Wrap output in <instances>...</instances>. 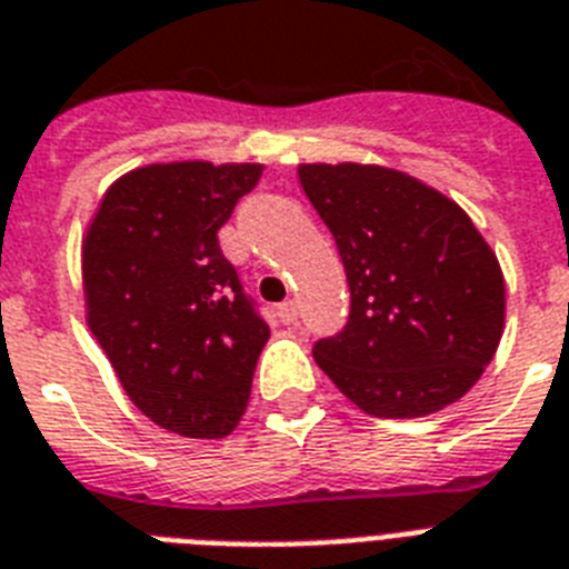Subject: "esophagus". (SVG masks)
Masks as SVG:
<instances>
[{"label":"esophagus","mask_w":569,"mask_h":569,"mask_svg":"<svg viewBox=\"0 0 569 569\" xmlns=\"http://www.w3.org/2000/svg\"><path fill=\"white\" fill-rule=\"evenodd\" d=\"M276 313H279V319L284 322V326H293L296 319H299V305L296 302H281L279 308H276Z\"/></svg>","instance_id":"esophagus-1"}]
</instances>
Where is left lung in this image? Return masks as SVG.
Segmentation results:
<instances>
[{
	"label": "left lung",
	"mask_w": 569,
	"mask_h": 569,
	"mask_svg": "<svg viewBox=\"0 0 569 569\" xmlns=\"http://www.w3.org/2000/svg\"><path fill=\"white\" fill-rule=\"evenodd\" d=\"M335 234L351 308L313 360L378 419H419L459 401L503 337L497 256L453 200L380 166H299Z\"/></svg>",
	"instance_id": "left-lung-1"
}]
</instances>
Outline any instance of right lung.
Returning <instances> with one entry per match:
<instances>
[{
  "label": "right lung",
  "instance_id": "right-lung-1",
  "mask_svg": "<svg viewBox=\"0 0 569 569\" xmlns=\"http://www.w3.org/2000/svg\"><path fill=\"white\" fill-rule=\"evenodd\" d=\"M261 166L168 162L124 173L83 241L87 319L130 401L189 439H223L250 401L270 326L218 229Z\"/></svg>",
  "mask_w": 569,
  "mask_h": 569
}]
</instances>
